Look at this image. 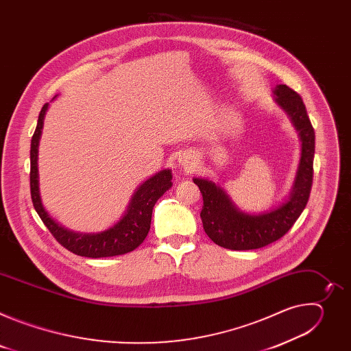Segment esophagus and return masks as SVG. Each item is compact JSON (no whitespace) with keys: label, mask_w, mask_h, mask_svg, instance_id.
<instances>
[{"label":"esophagus","mask_w":351,"mask_h":351,"mask_svg":"<svg viewBox=\"0 0 351 351\" xmlns=\"http://www.w3.org/2000/svg\"><path fill=\"white\" fill-rule=\"evenodd\" d=\"M194 160L190 157V156H187V154H183L180 158H179V162L184 167V168H191L193 167V162Z\"/></svg>","instance_id":"esophagus-1"}]
</instances>
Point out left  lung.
Listing matches in <instances>:
<instances>
[{"label":"left lung","instance_id":"1","mask_svg":"<svg viewBox=\"0 0 351 351\" xmlns=\"http://www.w3.org/2000/svg\"><path fill=\"white\" fill-rule=\"evenodd\" d=\"M275 99L289 114L302 138V158L286 203L271 213L248 215L239 211L215 183L193 179L203 194L199 217L204 230L215 244L223 248L256 250L279 240L294 225L308 203L314 178L315 132L300 94L286 84H279L275 87Z\"/></svg>","mask_w":351,"mask_h":351}]
</instances>
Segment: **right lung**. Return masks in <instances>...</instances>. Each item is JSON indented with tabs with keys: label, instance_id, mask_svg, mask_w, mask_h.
<instances>
[{
	"label": "right lung",
	"instance_id": "obj_1",
	"mask_svg": "<svg viewBox=\"0 0 351 351\" xmlns=\"http://www.w3.org/2000/svg\"><path fill=\"white\" fill-rule=\"evenodd\" d=\"M47 107L48 104H44L40 111L37 126L30 144V194L34 210L37 211L47 229L57 239V241L76 256L87 258H103L122 256L133 252L136 247L143 243L149 230L153 208L157 199L172 186L171 171H160L153 178L145 180L133 194L132 202L123 218L112 228L101 233L93 234L75 233L62 228L47 214L38 194L37 147Z\"/></svg>",
	"mask_w": 351,
	"mask_h": 351
}]
</instances>
